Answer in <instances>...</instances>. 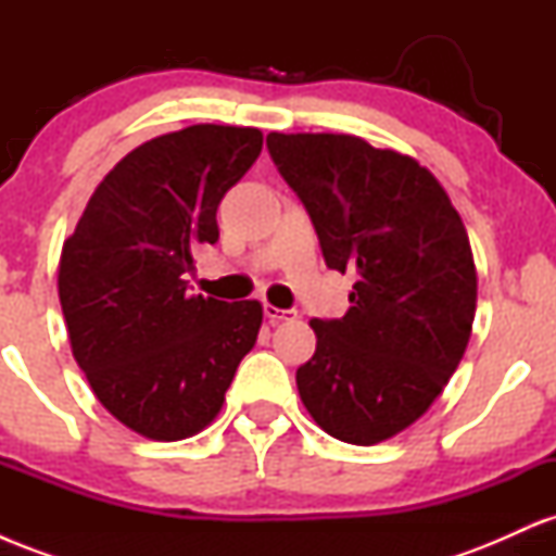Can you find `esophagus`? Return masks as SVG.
Masks as SVG:
<instances>
[{
  "label": "esophagus",
  "instance_id": "1",
  "mask_svg": "<svg viewBox=\"0 0 556 556\" xmlns=\"http://www.w3.org/2000/svg\"><path fill=\"white\" fill-rule=\"evenodd\" d=\"M264 314H266V318H269V324H279V321H287V318H295L298 311L277 308V305L266 303V305H264Z\"/></svg>",
  "mask_w": 556,
  "mask_h": 556
}]
</instances>
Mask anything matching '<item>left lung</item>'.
I'll use <instances>...</instances> for the list:
<instances>
[{
  "label": "left lung",
  "instance_id": "8db88e82",
  "mask_svg": "<svg viewBox=\"0 0 556 556\" xmlns=\"http://www.w3.org/2000/svg\"><path fill=\"white\" fill-rule=\"evenodd\" d=\"M266 146L329 269L358 277L348 314L311 318L300 400L329 437L379 444L416 424L460 366L478 290L468 232L413 156L337 132H269Z\"/></svg>",
  "mask_w": 556,
  "mask_h": 556
}]
</instances>
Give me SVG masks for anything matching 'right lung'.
Listing matches in <instances>:
<instances>
[{"label":"right lung","instance_id":"obj_1","mask_svg":"<svg viewBox=\"0 0 556 556\" xmlns=\"http://www.w3.org/2000/svg\"><path fill=\"white\" fill-rule=\"evenodd\" d=\"M264 146L256 127L190 125L132 149L93 190L62 245L70 348L101 405L156 442L216 418L256 344L258 300L188 295L195 251L219 240L216 208Z\"/></svg>","mask_w":556,"mask_h":556}]
</instances>
